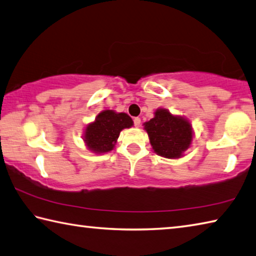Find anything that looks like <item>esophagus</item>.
I'll use <instances>...</instances> for the list:
<instances>
[{"mask_svg": "<svg viewBox=\"0 0 256 256\" xmlns=\"http://www.w3.org/2000/svg\"><path fill=\"white\" fill-rule=\"evenodd\" d=\"M140 124H141V118H134V125H136V128L140 126Z\"/></svg>", "mask_w": 256, "mask_h": 256, "instance_id": "1", "label": "esophagus"}]
</instances>
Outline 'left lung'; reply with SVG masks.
<instances>
[{
	"label": "left lung",
	"instance_id": "left-lung-1",
	"mask_svg": "<svg viewBox=\"0 0 256 256\" xmlns=\"http://www.w3.org/2000/svg\"><path fill=\"white\" fill-rule=\"evenodd\" d=\"M154 153L166 159H180L192 146L194 132L188 118L159 108L154 116L143 123Z\"/></svg>",
	"mask_w": 256,
	"mask_h": 256
}]
</instances>
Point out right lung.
<instances>
[{"label": "right lung", "mask_w": 256, "mask_h": 256, "mask_svg": "<svg viewBox=\"0 0 256 256\" xmlns=\"http://www.w3.org/2000/svg\"><path fill=\"white\" fill-rule=\"evenodd\" d=\"M132 126L133 120L126 113L104 110L86 125L82 138L88 150L95 154H103L115 148L122 130Z\"/></svg>", "instance_id": "obj_1"}]
</instances>
